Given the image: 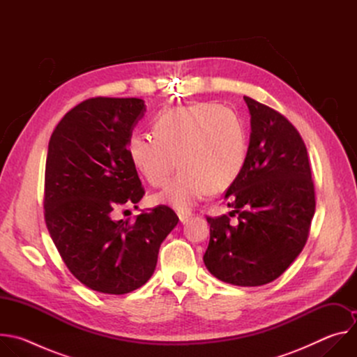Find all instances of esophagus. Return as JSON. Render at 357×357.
Masks as SVG:
<instances>
[{
  "mask_svg": "<svg viewBox=\"0 0 357 357\" xmlns=\"http://www.w3.org/2000/svg\"><path fill=\"white\" fill-rule=\"evenodd\" d=\"M190 216H192V213H190L189 211H179V212H178V218H179V220H181L182 223L188 222Z\"/></svg>",
  "mask_w": 357,
  "mask_h": 357,
  "instance_id": "obj_1",
  "label": "esophagus"
}]
</instances>
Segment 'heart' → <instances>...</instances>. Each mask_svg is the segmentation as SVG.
Masks as SVG:
<instances>
[{
  "label": "heart",
  "mask_w": 357,
  "mask_h": 357,
  "mask_svg": "<svg viewBox=\"0 0 357 357\" xmlns=\"http://www.w3.org/2000/svg\"><path fill=\"white\" fill-rule=\"evenodd\" d=\"M155 137L131 135L127 149L132 165L155 188L178 176L155 200L189 209L209 190L220 192L238 176L245 160V130L238 114L211 101L169 109L154 126Z\"/></svg>",
  "instance_id": "obj_1"
}]
</instances>
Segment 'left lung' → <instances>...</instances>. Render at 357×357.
Returning a JSON list of instances; mask_svg holds the SVG:
<instances>
[{"instance_id": "left-lung-1", "label": "left lung", "mask_w": 357, "mask_h": 357, "mask_svg": "<svg viewBox=\"0 0 357 357\" xmlns=\"http://www.w3.org/2000/svg\"><path fill=\"white\" fill-rule=\"evenodd\" d=\"M244 101L251 116L247 155L225 193L231 212L208 216L211 240L203 261L225 282L259 287L278 278L307 243L315 186L298 130L257 100L244 96Z\"/></svg>"}]
</instances>
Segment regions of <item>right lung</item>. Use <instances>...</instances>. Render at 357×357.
Returning a JSON list of instances; mask_svg holds the SVG:
<instances>
[{"label": "right lung", "mask_w": 357, "mask_h": 357, "mask_svg": "<svg viewBox=\"0 0 357 357\" xmlns=\"http://www.w3.org/2000/svg\"><path fill=\"white\" fill-rule=\"evenodd\" d=\"M141 98L93 97L59 121L49 139L43 215L69 271L87 288L121 295L154 274L161 243L178 225L160 205L135 222L116 211L137 205L145 190L128 155ZM137 208V206H135Z\"/></svg>", "instance_id": "obj_1"}]
</instances>
